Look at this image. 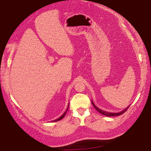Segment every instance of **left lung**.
<instances>
[{
    "label": "left lung",
    "mask_w": 151,
    "mask_h": 151,
    "mask_svg": "<svg viewBox=\"0 0 151 151\" xmlns=\"http://www.w3.org/2000/svg\"><path fill=\"white\" fill-rule=\"evenodd\" d=\"M92 105L94 106L95 109H96V110H97L98 112H99V113L102 114L104 115V116H108V117H113V116H120V115H122V114H123V113H125V112L127 110V109H128L129 107V106H128L127 108H125V109H123V110H122V111L118 112V113H110V112H107V111H104V110H102V109H100V108H98L96 106H95V104H94V103H93L92 101Z\"/></svg>",
    "instance_id": "obj_1"
}]
</instances>
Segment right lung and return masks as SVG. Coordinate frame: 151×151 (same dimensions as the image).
<instances>
[{
	"label": "right lung",
	"instance_id": "obj_1",
	"mask_svg": "<svg viewBox=\"0 0 151 151\" xmlns=\"http://www.w3.org/2000/svg\"><path fill=\"white\" fill-rule=\"evenodd\" d=\"M68 105H69V104H68ZM68 108H67V110L65 111V113L62 115V116L60 117H59L58 119H55V120H54V121H52V122H58V121H59V120H61V119H62L63 118V117H65V114H66V113H67V110H68Z\"/></svg>",
	"mask_w": 151,
	"mask_h": 151
}]
</instances>
